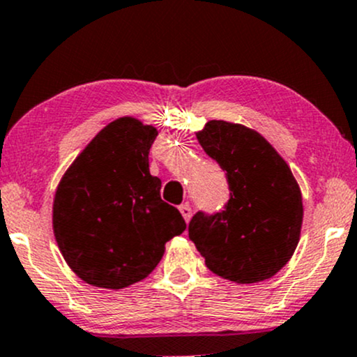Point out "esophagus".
<instances>
[{
	"label": "esophagus",
	"instance_id": "esophagus-1",
	"mask_svg": "<svg viewBox=\"0 0 357 357\" xmlns=\"http://www.w3.org/2000/svg\"><path fill=\"white\" fill-rule=\"evenodd\" d=\"M179 213H181L186 223L191 220V206H190V204H181V206H179Z\"/></svg>",
	"mask_w": 357,
	"mask_h": 357
}]
</instances>
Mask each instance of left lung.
<instances>
[{
  "mask_svg": "<svg viewBox=\"0 0 357 357\" xmlns=\"http://www.w3.org/2000/svg\"><path fill=\"white\" fill-rule=\"evenodd\" d=\"M196 137L227 174L230 199L218 213H196L190 240L216 275L236 284L267 280L297 248L304 216L301 188L257 130L210 121Z\"/></svg>",
  "mask_w": 357,
  "mask_h": 357,
  "instance_id": "8db88e82",
  "label": "left lung"
}]
</instances>
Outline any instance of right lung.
Masks as SVG:
<instances>
[{"label":"right lung","mask_w":357,"mask_h":357,"mask_svg":"<svg viewBox=\"0 0 357 357\" xmlns=\"http://www.w3.org/2000/svg\"><path fill=\"white\" fill-rule=\"evenodd\" d=\"M158 130L137 119L110 122L72 162L53 199V233L73 272L102 289H124L149 275L165 245L186 230L161 199L149 173Z\"/></svg>","instance_id":"obj_1"}]
</instances>
